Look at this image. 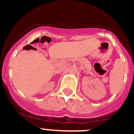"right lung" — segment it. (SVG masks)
<instances>
[{"label":"right lung","instance_id":"add662e5","mask_svg":"<svg viewBox=\"0 0 134 134\" xmlns=\"http://www.w3.org/2000/svg\"><path fill=\"white\" fill-rule=\"evenodd\" d=\"M26 48V46H25V47H24V49H25V48Z\"/></svg>","mask_w":134,"mask_h":134}]
</instances>
